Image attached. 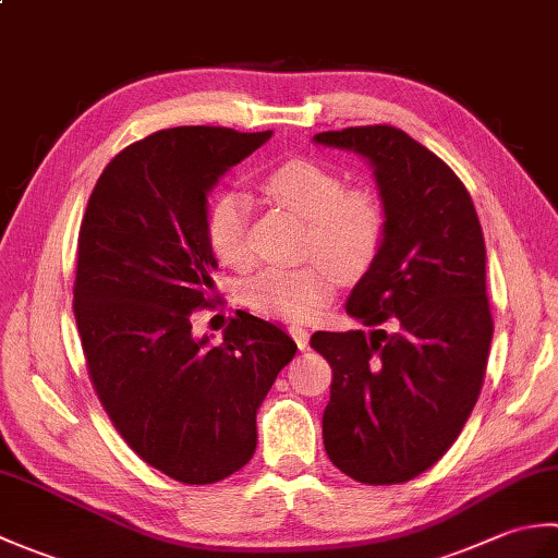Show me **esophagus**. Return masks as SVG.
<instances>
[{"label":"esophagus","mask_w":558,"mask_h":558,"mask_svg":"<svg viewBox=\"0 0 558 558\" xmlns=\"http://www.w3.org/2000/svg\"><path fill=\"white\" fill-rule=\"evenodd\" d=\"M288 333L292 336V340L298 342V348L300 350H304L306 348V342H310V333H306V328L304 326H300V324H292L290 328H288Z\"/></svg>","instance_id":"obj_1"}]
</instances>
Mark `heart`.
Masks as SVG:
<instances>
[{"instance_id":"heart-1","label":"heart","mask_w":558,"mask_h":558,"mask_svg":"<svg viewBox=\"0 0 558 558\" xmlns=\"http://www.w3.org/2000/svg\"><path fill=\"white\" fill-rule=\"evenodd\" d=\"M264 194L302 218L304 248L326 260L302 266H268L244 280L242 300L258 314L310 318L338 286V270L372 264L384 240V208L366 189H345V180L322 162L290 158L260 180ZM206 240L220 264L242 268L252 260L248 204L242 194L220 192L206 210Z\"/></svg>"}]
</instances>
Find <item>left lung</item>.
<instances>
[{"label": "left lung", "instance_id": "8db88e82", "mask_svg": "<svg viewBox=\"0 0 558 558\" xmlns=\"http://www.w3.org/2000/svg\"><path fill=\"white\" fill-rule=\"evenodd\" d=\"M314 141L369 160L384 204L381 246L345 306L374 330L312 336L333 369L324 446L352 480L400 484L453 446L480 398L494 333L482 225L458 174L400 129Z\"/></svg>", "mask_w": 558, "mask_h": 558}]
</instances>
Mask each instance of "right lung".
Masks as SVG:
<instances>
[{
  "mask_svg": "<svg viewBox=\"0 0 558 558\" xmlns=\"http://www.w3.org/2000/svg\"><path fill=\"white\" fill-rule=\"evenodd\" d=\"M270 134L174 126L141 138L108 162L81 220L74 316L90 384L134 453L182 484L252 460L256 412L298 352L246 312L218 345L192 333V314L220 300L208 194Z\"/></svg>",
  "mask_w": 558,
  "mask_h": 558,
  "instance_id": "add662e5",
  "label": "right lung"
}]
</instances>
